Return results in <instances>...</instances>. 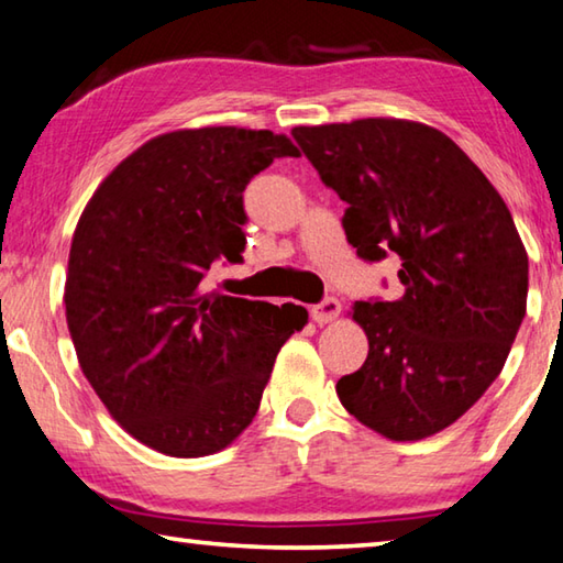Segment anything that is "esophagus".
I'll return each instance as SVG.
<instances>
[{
	"mask_svg": "<svg viewBox=\"0 0 563 563\" xmlns=\"http://www.w3.org/2000/svg\"><path fill=\"white\" fill-rule=\"evenodd\" d=\"M340 316V300L338 298H325L318 305H312L310 308V318L318 322V325H328Z\"/></svg>",
	"mask_w": 563,
	"mask_h": 563,
	"instance_id": "34e87169",
	"label": "esophagus"
}]
</instances>
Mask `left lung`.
Instances as JSON below:
<instances>
[{"instance_id": "obj_1", "label": "left lung", "mask_w": 563, "mask_h": 563, "mask_svg": "<svg viewBox=\"0 0 563 563\" xmlns=\"http://www.w3.org/2000/svg\"><path fill=\"white\" fill-rule=\"evenodd\" d=\"M292 139L347 203L360 258H399L402 295L350 310L369 352L338 379L342 407L395 442L442 432L499 377L527 312L529 258L507 203L427 123L357 119L295 126Z\"/></svg>"}]
</instances>
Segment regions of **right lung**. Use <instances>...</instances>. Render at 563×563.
Here are the masks:
<instances>
[{
  "instance_id": "1",
  "label": "right lung",
  "mask_w": 563,
  "mask_h": 563,
  "mask_svg": "<svg viewBox=\"0 0 563 563\" xmlns=\"http://www.w3.org/2000/svg\"><path fill=\"white\" fill-rule=\"evenodd\" d=\"M283 133L180 129L146 141L93 190L64 285L81 373L133 440L168 456L225 450L261 407L300 305L206 292L213 261H243V190Z\"/></svg>"
}]
</instances>
